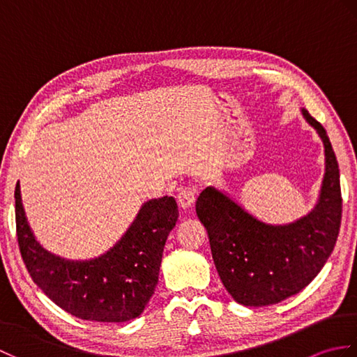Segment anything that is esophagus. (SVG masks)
Returning a JSON list of instances; mask_svg holds the SVG:
<instances>
[{
  "instance_id": "34e87169",
  "label": "esophagus",
  "mask_w": 357,
  "mask_h": 357,
  "mask_svg": "<svg viewBox=\"0 0 357 357\" xmlns=\"http://www.w3.org/2000/svg\"><path fill=\"white\" fill-rule=\"evenodd\" d=\"M176 199H178L179 207L185 210V208L193 206V202H195V192L192 190V188H188V187H181L179 190H178Z\"/></svg>"
}]
</instances>
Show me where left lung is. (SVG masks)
Segmentation results:
<instances>
[{
    "mask_svg": "<svg viewBox=\"0 0 357 357\" xmlns=\"http://www.w3.org/2000/svg\"><path fill=\"white\" fill-rule=\"evenodd\" d=\"M302 113L325 147L321 198L312 213L288 225H268L213 187L202 190L196 201L218 275L242 305H271L299 293L317 276L336 245L342 219L339 164L322 124L305 109Z\"/></svg>",
    "mask_w": 357,
    "mask_h": 357,
    "instance_id": "obj_1",
    "label": "left lung"
}]
</instances>
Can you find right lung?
Masks as SVG:
<instances>
[{
  "instance_id": "1",
  "label": "right lung",
  "mask_w": 357,
  "mask_h": 357,
  "mask_svg": "<svg viewBox=\"0 0 357 357\" xmlns=\"http://www.w3.org/2000/svg\"><path fill=\"white\" fill-rule=\"evenodd\" d=\"M179 216L172 196L146 202L130 229L98 259L73 262L35 241L15 187V222L30 278L58 307L79 319L126 322L138 317L155 293L167 236Z\"/></svg>"
}]
</instances>
